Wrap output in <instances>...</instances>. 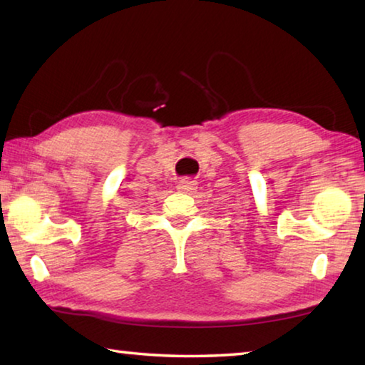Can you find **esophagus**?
<instances>
[{"instance_id": "34e87169", "label": "esophagus", "mask_w": 365, "mask_h": 365, "mask_svg": "<svg viewBox=\"0 0 365 365\" xmlns=\"http://www.w3.org/2000/svg\"><path fill=\"white\" fill-rule=\"evenodd\" d=\"M177 188L178 191H183V193H191V191L196 190V182L190 180V178H185V180L177 185Z\"/></svg>"}]
</instances>
